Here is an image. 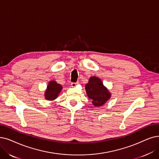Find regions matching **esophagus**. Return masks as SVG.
Wrapping results in <instances>:
<instances>
[{
  "mask_svg": "<svg viewBox=\"0 0 159 159\" xmlns=\"http://www.w3.org/2000/svg\"><path fill=\"white\" fill-rule=\"evenodd\" d=\"M76 84H77V83H72V84H71V86H72V87H75Z\"/></svg>",
  "mask_w": 159,
  "mask_h": 159,
  "instance_id": "1",
  "label": "esophagus"
}]
</instances>
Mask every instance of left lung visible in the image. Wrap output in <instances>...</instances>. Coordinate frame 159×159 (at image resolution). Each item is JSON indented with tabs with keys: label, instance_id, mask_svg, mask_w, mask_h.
Wrapping results in <instances>:
<instances>
[{
	"label": "left lung",
	"instance_id": "1",
	"mask_svg": "<svg viewBox=\"0 0 159 159\" xmlns=\"http://www.w3.org/2000/svg\"><path fill=\"white\" fill-rule=\"evenodd\" d=\"M85 91L95 107L104 105L111 97L110 92L104 87L101 80L96 76L90 78L88 84L85 85Z\"/></svg>",
	"mask_w": 159,
	"mask_h": 159
}]
</instances>
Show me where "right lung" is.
Returning <instances> with one entry per match:
<instances>
[{
	"instance_id": "1",
	"label": "right lung",
	"mask_w": 159,
	"mask_h": 159,
	"mask_svg": "<svg viewBox=\"0 0 159 159\" xmlns=\"http://www.w3.org/2000/svg\"><path fill=\"white\" fill-rule=\"evenodd\" d=\"M62 87L57 83L55 81H51L47 87V89L45 91L44 97L48 100H53L57 98L59 94L62 90Z\"/></svg>"
}]
</instances>
